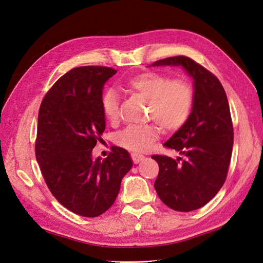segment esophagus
Here are the masks:
<instances>
[{"label": "esophagus", "mask_w": 263, "mask_h": 263, "mask_svg": "<svg viewBox=\"0 0 263 263\" xmlns=\"http://www.w3.org/2000/svg\"><path fill=\"white\" fill-rule=\"evenodd\" d=\"M144 156L142 155H139V154H132V159H133V161H134V163H139L141 160H144Z\"/></svg>", "instance_id": "34e87169"}]
</instances>
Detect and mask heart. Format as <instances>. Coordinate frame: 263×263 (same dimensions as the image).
Wrapping results in <instances>:
<instances>
[{"instance_id":"1","label":"heart","mask_w":263,"mask_h":263,"mask_svg":"<svg viewBox=\"0 0 263 263\" xmlns=\"http://www.w3.org/2000/svg\"><path fill=\"white\" fill-rule=\"evenodd\" d=\"M123 91L137 94L148 101L149 117L166 132H174L186 123L193 108V89L184 80H170L159 72H144L118 83ZM103 114L110 123L118 118V97L107 90L101 98ZM160 128L150 124L128 127L117 136V144L134 153H145L158 139Z\"/></svg>"}]
</instances>
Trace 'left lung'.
<instances>
[{
    "instance_id": "left-lung-1",
    "label": "left lung",
    "mask_w": 263,
    "mask_h": 263,
    "mask_svg": "<svg viewBox=\"0 0 263 263\" xmlns=\"http://www.w3.org/2000/svg\"><path fill=\"white\" fill-rule=\"evenodd\" d=\"M154 67H182L193 79L194 102L186 123L164 146L179 151L172 159L154 155L159 164L155 189L168 208L191 212L208 204L226 180L234 128L224 87L209 70L184 55L154 62Z\"/></svg>"
}]
</instances>
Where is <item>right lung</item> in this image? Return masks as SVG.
I'll return each mask as SVG.
<instances>
[{
    "instance_id": "add662e5",
    "label": "right lung",
    "mask_w": 263,
    "mask_h": 263,
    "mask_svg": "<svg viewBox=\"0 0 263 263\" xmlns=\"http://www.w3.org/2000/svg\"><path fill=\"white\" fill-rule=\"evenodd\" d=\"M116 72L95 66L70 70L47 92L38 113L35 153L46 184L61 205L84 217L100 216L113 205L133 166L121 147L104 160L92 157L105 130L103 87Z\"/></svg>"
}]
</instances>
